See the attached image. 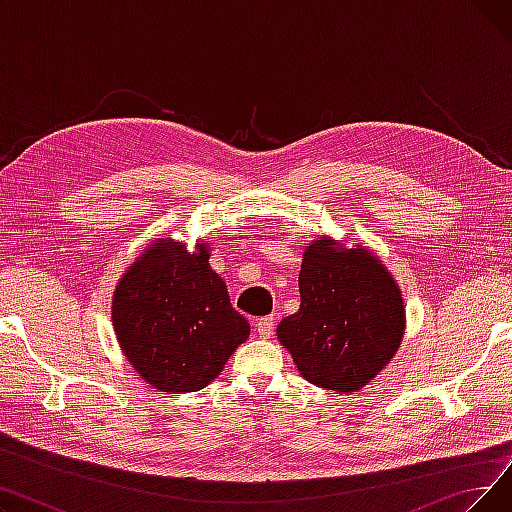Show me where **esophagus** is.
Returning <instances> with one entry per match:
<instances>
[{
    "label": "esophagus",
    "mask_w": 512,
    "mask_h": 512,
    "mask_svg": "<svg viewBox=\"0 0 512 512\" xmlns=\"http://www.w3.org/2000/svg\"><path fill=\"white\" fill-rule=\"evenodd\" d=\"M274 326H276L274 315H265V317H259V319H257L255 330H257V334H259L261 338H270V336L274 334Z\"/></svg>",
    "instance_id": "obj_1"
}]
</instances>
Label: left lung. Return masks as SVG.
<instances>
[{
    "instance_id": "obj_1",
    "label": "left lung",
    "mask_w": 512,
    "mask_h": 512,
    "mask_svg": "<svg viewBox=\"0 0 512 512\" xmlns=\"http://www.w3.org/2000/svg\"><path fill=\"white\" fill-rule=\"evenodd\" d=\"M299 290L301 307L280 321L278 340L307 382L340 394L361 390L405 332L396 282L369 251H336L324 238L303 255Z\"/></svg>"
}]
</instances>
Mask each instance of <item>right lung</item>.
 Segmentation results:
<instances>
[{"label":"right lung","instance_id":"1","mask_svg":"<svg viewBox=\"0 0 512 512\" xmlns=\"http://www.w3.org/2000/svg\"><path fill=\"white\" fill-rule=\"evenodd\" d=\"M207 242L191 255L170 240L130 265L114 294V328L130 365L161 392H197L218 378L251 326L209 267Z\"/></svg>","mask_w":512,"mask_h":512}]
</instances>
